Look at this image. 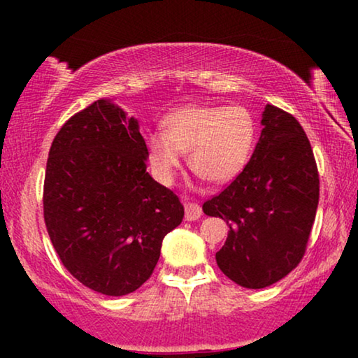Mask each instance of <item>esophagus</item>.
<instances>
[{
    "instance_id": "obj_1",
    "label": "esophagus",
    "mask_w": 358,
    "mask_h": 358,
    "mask_svg": "<svg viewBox=\"0 0 358 358\" xmlns=\"http://www.w3.org/2000/svg\"><path fill=\"white\" fill-rule=\"evenodd\" d=\"M184 205H185V220H187V222H194V220L200 218V215H202V208H200V205L189 202L187 199H184Z\"/></svg>"
}]
</instances>
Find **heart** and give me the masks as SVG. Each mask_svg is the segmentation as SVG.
Returning a JSON list of instances; mask_svg holds the SVG:
<instances>
[{"mask_svg":"<svg viewBox=\"0 0 358 358\" xmlns=\"http://www.w3.org/2000/svg\"><path fill=\"white\" fill-rule=\"evenodd\" d=\"M164 131L145 135L151 173L161 184H173L189 151L194 173L212 184H227L248 164L256 136L254 119L241 106L189 104L164 117Z\"/></svg>","mask_w":358,"mask_h":358,"instance_id":"b5f03b06","label":"heart"}]
</instances>
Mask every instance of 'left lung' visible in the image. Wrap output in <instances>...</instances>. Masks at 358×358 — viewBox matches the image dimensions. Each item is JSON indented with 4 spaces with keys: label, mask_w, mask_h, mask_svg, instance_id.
I'll use <instances>...</instances> for the list:
<instances>
[{
    "label": "left lung",
    "mask_w": 358,
    "mask_h": 358,
    "mask_svg": "<svg viewBox=\"0 0 358 358\" xmlns=\"http://www.w3.org/2000/svg\"><path fill=\"white\" fill-rule=\"evenodd\" d=\"M261 125L243 173L202 207L229 227L215 257L224 275L244 288H266L298 266L320 200L316 161L298 120L267 104Z\"/></svg>",
    "instance_id": "obj_1"
}]
</instances>
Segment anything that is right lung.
Here are the masks:
<instances>
[{"instance_id":"add662e5","label":"right lung","mask_w":358,"mask_h":358,"mask_svg":"<svg viewBox=\"0 0 358 358\" xmlns=\"http://www.w3.org/2000/svg\"><path fill=\"white\" fill-rule=\"evenodd\" d=\"M138 120L110 99L92 102L58 131L48 151L43 218L63 266L109 296L135 292L179 227L178 195L146 173Z\"/></svg>"}]
</instances>
